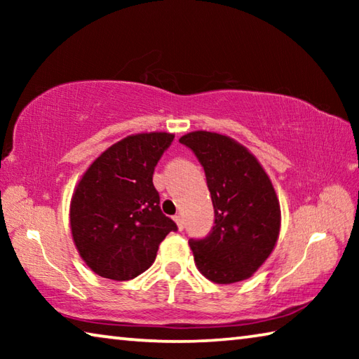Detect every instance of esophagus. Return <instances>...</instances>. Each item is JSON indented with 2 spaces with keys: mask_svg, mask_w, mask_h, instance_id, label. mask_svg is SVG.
Instances as JSON below:
<instances>
[{
  "mask_svg": "<svg viewBox=\"0 0 359 359\" xmlns=\"http://www.w3.org/2000/svg\"><path fill=\"white\" fill-rule=\"evenodd\" d=\"M174 222L177 223V226H179L180 231L184 229V218H182V215H174Z\"/></svg>",
  "mask_w": 359,
  "mask_h": 359,
  "instance_id": "34e87169",
  "label": "esophagus"
}]
</instances>
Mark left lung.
I'll list each match as a JSON object with an SVG mask.
<instances>
[{"instance_id": "obj_1", "label": "left lung", "mask_w": 359, "mask_h": 359, "mask_svg": "<svg viewBox=\"0 0 359 359\" xmlns=\"http://www.w3.org/2000/svg\"><path fill=\"white\" fill-rule=\"evenodd\" d=\"M179 141L203 165L215 214L210 233L188 242L194 263L215 283L245 280L274 250L280 233V204L269 175L228 136L193 131Z\"/></svg>"}]
</instances>
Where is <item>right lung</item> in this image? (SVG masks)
Listing matches in <instances>:
<instances>
[{"label":"right lung","instance_id":"add662e5","mask_svg":"<svg viewBox=\"0 0 359 359\" xmlns=\"http://www.w3.org/2000/svg\"><path fill=\"white\" fill-rule=\"evenodd\" d=\"M174 141L169 133L121 139L96 158L72 194V239L95 274L131 280L147 271L161 241L177 231L160 209L154 171Z\"/></svg>","mask_w":359,"mask_h":359}]
</instances>
